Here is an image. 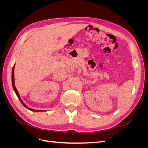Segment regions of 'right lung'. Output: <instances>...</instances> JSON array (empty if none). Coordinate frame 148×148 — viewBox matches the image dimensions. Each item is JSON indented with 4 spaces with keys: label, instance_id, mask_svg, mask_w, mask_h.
<instances>
[{
    "label": "right lung",
    "instance_id": "add662e5",
    "mask_svg": "<svg viewBox=\"0 0 148 148\" xmlns=\"http://www.w3.org/2000/svg\"><path fill=\"white\" fill-rule=\"evenodd\" d=\"M14 67H15V65H14V66H13V69H12V86H13V89H14V91H15V93H16V96H17L19 100H20V102H21V104H23V105L26 107V108H27L28 109H29V110H31V111H36V112H42V111H43V110H34V109H30V108H29V107L26 106V104H25V103H24L23 101H22V100L21 99L20 96L19 94H18V92L17 89H16V87H15V79H14Z\"/></svg>",
    "mask_w": 148,
    "mask_h": 148
}]
</instances>
